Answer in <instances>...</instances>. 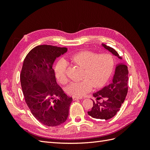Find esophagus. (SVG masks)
I'll return each mask as SVG.
<instances>
[{
    "instance_id": "1",
    "label": "esophagus",
    "mask_w": 150,
    "mask_h": 150,
    "mask_svg": "<svg viewBox=\"0 0 150 150\" xmlns=\"http://www.w3.org/2000/svg\"><path fill=\"white\" fill-rule=\"evenodd\" d=\"M83 99L82 97H80V98L73 97V98H72V100H73V101H76V100H78V99Z\"/></svg>"
}]
</instances>
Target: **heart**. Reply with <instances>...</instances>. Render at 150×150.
<instances>
[{
  "instance_id": "heart-1",
  "label": "heart",
  "mask_w": 150,
  "mask_h": 150,
  "mask_svg": "<svg viewBox=\"0 0 150 150\" xmlns=\"http://www.w3.org/2000/svg\"><path fill=\"white\" fill-rule=\"evenodd\" d=\"M71 61L74 64L84 69L83 81L72 82L67 88V92L74 97H81L87 93L93 86L99 87L105 83L110 77L112 68L113 59L108 54H96L90 51L76 53L70 57ZM67 63L61 59L54 68L56 78L61 84L67 81L66 75Z\"/></svg>"
}]
</instances>
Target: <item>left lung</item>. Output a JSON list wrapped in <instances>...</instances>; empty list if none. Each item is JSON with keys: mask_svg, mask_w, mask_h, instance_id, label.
I'll use <instances>...</instances> for the list:
<instances>
[{"mask_svg": "<svg viewBox=\"0 0 150 150\" xmlns=\"http://www.w3.org/2000/svg\"><path fill=\"white\" fill-rule=\"evenodd\" d=\"M101 46L112 55L122 59L114 49L104 44H101ZM128 67L123 62L117 63L112 82L93 93V96L96 99L93 100V107L91 110L88 111V114L93 118L99 120H108L114 117L120 110L126 98L128 93ZM99 99L101 101H98Z\"/></svg>", "mask_w": 150, "mask_h": 150, "instance_id": "1", "label": "left lung"}]
</instances>
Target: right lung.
Returning a JSON list of instances; mask_svg holds the SVG:
<instances>
[{
	"mask_svg": "<svg viewBox=\"0 0 150 150\" xmlns=\"http://www.w3.org/2000/svg\"><path fill=\"white\" fill-rule=\"evenodd\" d=\"M67 51L40 45L28 53L22 65L20 79L25 103L35 118L47 126L64 122L72 101L57 84L53 69L56 58Z\"/></svg>",
	"mask_w": 150,
	"mask_h": 150,
	"instance_id": "obj_1",
	"label": "right lung"
}]
</instances>
